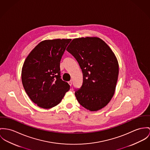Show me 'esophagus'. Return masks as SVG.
<instances>
[{
    "label": "esophagus",
    "mask_w": 150,
    "mask_h": 150,
    "mask_svg": "<svg viewBox=\"0 0 150 150\" xmlns=\"http://www.w3.org/2000/svg\"><path fill=\"white\" fill-rule=\"evenodd\" d=\"M68 83H69V86H71V85H72V81H69Z\"/></svg>",
    "instance_id": "34e87169"
}]
</instances>
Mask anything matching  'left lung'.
<instances>
[{
	"label": "left lung",
	"mask_w": 150,
	"mask_h": 150,
	"mask_svg": "<svg viewBox=\"0 0 150 150\" xmlns=\"http://www.w3.org/2000/svg\"><path fill=\"white\" fill-rule=\"evenodd\" d=\"M67 51L78 61L83 73V84L75 90L78 102L91 111L107 105L115 91L119 64L114 53L98 37L74 39Z\"/></svg>",
	"instance_id": "left-lung-1"
}]
</instances>
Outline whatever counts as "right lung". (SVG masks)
<instances>
[{
	"instance_id": "right-lung-1",
	"label": "right lung",
	"mask_w": 150,
	"mask_h": 150,
	"mask_svg": "<svg viewBox=\"0 0 150 150\" xmlns=\"http://www.w3.org/2000/svg\"><path fill=\"white\" fill-rule=\"evenodd\" d=\"M71 39L45 40L40 42L25 59L22 81L30 99L48 109L59 103L69 90L60 78V62Z\"/></svg>"
}]
</instances>
